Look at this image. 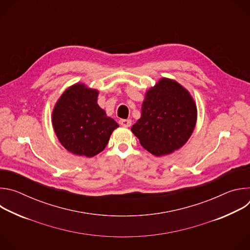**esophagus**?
<instances>
[{"label":"esophagus","instance_id":"34e87169","mask_svg":"<svg viewBox=\"0 0 250 250\" xmlns=\"http://www.w3.org/2000/svg\"><path fill=\"white\" fill-rule=\"evenodd\" d=\"M120 125L124 127H129L131 125V121L130 120H121Z\"/></svg>","mask_w":250,"mask_h":250}]
</instances>
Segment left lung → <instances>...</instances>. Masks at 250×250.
Returning a JSON list of instances; mask_svg holds the SVG:
<instances>
[{
	"instance_id": "obj_1",
	"label": "left lung",
	"mask_w": 250,
	"mask_h": 250,
	"mask_svg": "<svg viewBox=\"0 0 250 250\" xmlns=\"http://www.w3.org/2000/svg\"><path fill=\"white\" fill-rule=\"evenodd\" d=\"M197 105L180 83L161 78L146 92L140 119L131 126L140 145L155 156L181 148L197 123Z\"/></svg>"
}]
</instances>
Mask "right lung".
<instances>
[{
	"instance_id": "right-lung-1",
	"label": "right lung",
	"mask_w": 250,
	"mask_h": 250,
	"mask_svg": "<svg viewBox=\"0 0 250 250\" xmlns=\"http://www.w3.org/2000/svg\"><path fill=\"white\" fill-rule=\"evenodd\" d=\"M98 96L97 89L76 83L63 92L52 110V126L59 142L75 155L99 154L119 127L98 104Z\"/></svg>"
}]
</instances>
